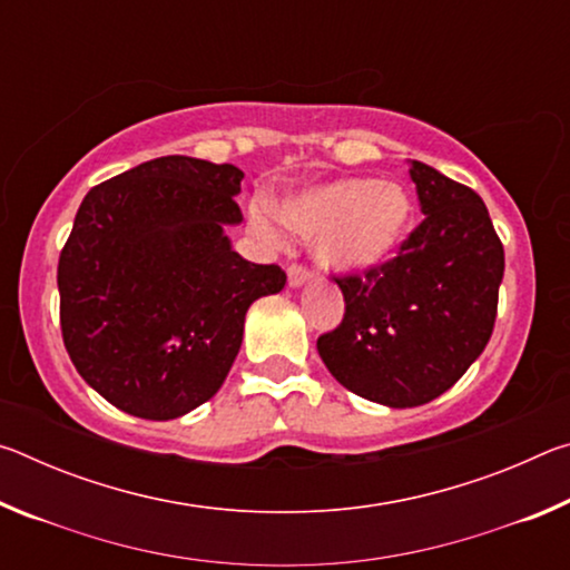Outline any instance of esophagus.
I'll return each instance as SVG.
<instances>
[{
  "mask_svg": "<svg viewBox=\"0 0 570 570\" xmlns=\"http://www.w3.org/2000/svg\"><path fill=\"white\" fill-rule=\"evenodd\" d=\"M308 276H312V274H308L304 266H298V264L288 266V286H292V288L304 286L308 282Z\"/></svg>",
  "mask_w": 570,
  "mask_h": 570,
  "instance_id": "1",
  "label": "esophagus"
}]
</instances>
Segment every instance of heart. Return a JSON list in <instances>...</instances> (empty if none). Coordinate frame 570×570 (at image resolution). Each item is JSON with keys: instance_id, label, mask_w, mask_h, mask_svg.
Masks as SVG:
<instances>
[{"instance_id": "b5f03b06", "label": "heart", "mask_w": 570, "mask_h": 570, "mask_svg": "<svg viewBox=\"0 0 570 570\" xmlns=\"http://www.w3.org/2000/svg\"><path fill=\"white\" fill-rule=\"evenodd\" d=\"M414 220L410 193L400 183L340 178L250 210V228L268 244L282 240V226L316 240V256L334 272H370L397 254Z\"/></svg>"}]
</instances>
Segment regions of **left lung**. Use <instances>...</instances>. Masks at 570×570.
I'll return each mask as SVG.
<instances>
[{
  "label": "left lung",
  "mask_w": 570,
  "mask_h": 570,
  "mask_svg": "<svg viewBox=\"0 0 570 570\" xmlns=\"http://www.w3.org/2000/svg\"><path fill=\"white\" fill-rule=\"evenodd\" d=\"M422 224L397 256L340 276L344 320L316 340L346 390L387 407H417L448 392L493 334L503 244L475 190L412 160Z\"/></svg>",
  "instance_id": "left-lung-1"
}]
</instances>
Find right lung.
<instances>
[{
	"mask_svg": "<svg viewBox=\"0 0 570 570\" xmlns=\"http://www.w3.org/2000/svg\"><path fill=\"white\" fill-rule=\"evenodd\" d=\"M244 173L166 156L95 186L60 254V326L75 370L115 407L176 420L220 390L248 306L286 274L230 248Z\"/></svg>",
	"mask_w": 570,
	"mask_h": 570,
	"instance_id": "right-lung-1",
	"label": "right lung"
}]
</instances>
